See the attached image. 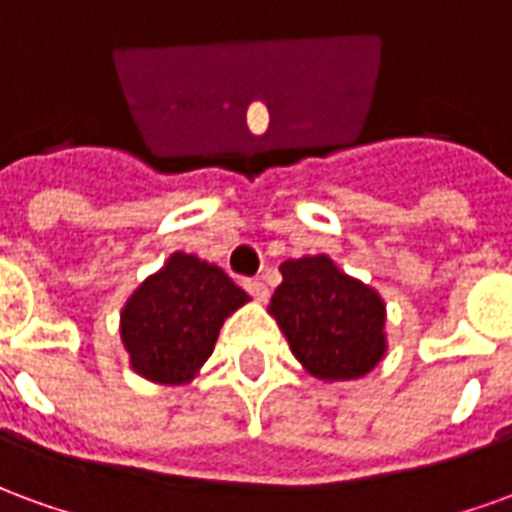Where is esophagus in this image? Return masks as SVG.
I'll use <instances>...</instances> for the list:
<instances>
[{
  "mask_svg": "<svg viewBox=\"0 0 512 512\" xmlns=\"http://www.w3.org/2000/svg\"><path fill=\"white\" fill-rule=\"evenodd\" d=\"M244 290L257 301H266L268 299V288L260 282V279H244Z\"/></svg>",
  "mask_w": 512,
  "mask_h": 512,
  "instance_id": "1",
  "label": "esophagus"
}]
</instances>
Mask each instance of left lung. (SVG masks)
Here are the masks:
<instances>
[{
  "instance_id": "8db88e82",
  "label": "left lung",
  "mask_w": 512,
  "mask_h": 512,
  "mask_svg": "<svg viewBox=\"0 0 512 512\" xmlns=\"http://www.w3.org/2000/svg\"><path fill=\"white\" fill-rule=\"evenodd\" d=\"M268 312L307 373L323 381L362 378L386 354V307L376 290L348 277L332 257L285 260Z\"/></svg>"
}]
</instances>
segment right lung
Here are the masks:
<instances>
[{"label":"right lung","instance_id":"add662e5","mask_svg":"<svg viewBox=\"0 0 512 512\" xmlns=\"http://www.w3.org/2000/svg\"><path fill=\"white\" fill-rule=\"evenodd\" d=\"M246 301L222 268L175 252L120 312V337L134 373L156 384L191 381L213 354L224 318Z\"/></svg>","mask_w":512,"mask_h":512}]
</instances>
